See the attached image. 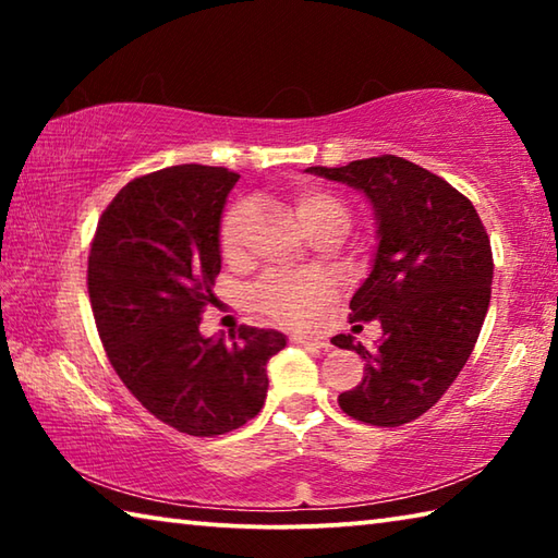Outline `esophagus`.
I'll return each instance as SVG.
<instances>
[{
  "label": "esophagus",
  "instance_id": "34e87169",
  "mask_svg": "<svg viewBox=\"0 0 558 558\" xmlns=\"http://www.w3.org/2000/svg\"><path fill=\"white\" fill-rule=\"evenodd\" d=\"M290 344H295V347H307V349H327V347H329L327 342H323V339L300 337V335H292V337H290Z\"/></svg>",
  "mask_w": 558,
  "mask_h": 558
}]
</instances>
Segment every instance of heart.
<instances>
[{"instance_id":"b5f03b06","label":"heart","mask_w":558,"mask_h":558,"mask_svg":"<svg viewBox=\"0 0 558 558\" xmlns=\"http://www.w3.org/2000/svg\"><path fill=\"white\" fill-rule=\"evenodd\" d=\"M292 209L310 235L335 229L344 235L349 229V206L337 194L325 189L305 186L292 194ZM256 214L251 199H235L226 206L219 223V245L229 260H239L245 253L248 226ZM335 295L332 282L319 276H286L270 272L251 288V300L258 313L286 327H310L317 323L323 310Z\"/></svg>"}]
</instances>
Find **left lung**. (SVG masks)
<instances>
[{"label":"left lung","mask_w":558,"mask_h":558,"mask_svg":"<svg viewBox=\"0 0 558 558\" xmlns=\"http://www.w3.org/2000/svg\"><path fill=\"white\" fill-rule=\"evenodd\" d=\"M307 172L366 194L379 248L354 292L352 323L379 319L374 349L332 337L364 359V379L339 393V409L379 428L411 423L458 379L483 329L493 292V248L475 206L446 179L381 155Z\"/></svg>","instance_id":"1"}]
</instances>
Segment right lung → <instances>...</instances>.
<instances>
[{
	"mask_svg": "<svg viewBox=\"0 0 558 558\" xmlns=\"http://www.w3.org/2000/svg\"><path fill=\"white\" fill-rule=\"evenodd\" d=\"M239 174L179 165L132 179L102 211L88 253L93 317L112 369L167 426L214 438L258 415L276 329L202 337L221 270L219 223Z\"/></svg>",
	"mask_w": 558,
	"mask_h": 558,
	"instance_id": "right-lung-1",
	"label": "right lung"
}]
</instances>
